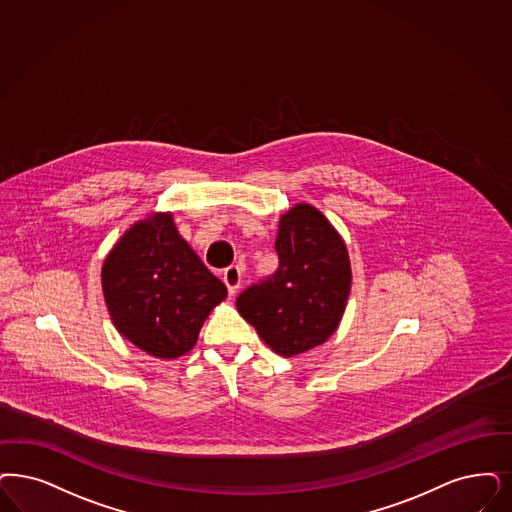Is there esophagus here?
Wrapping results in <instances>:
<instances>
[{
    "label": "esophagus",
    "instance_id": "esophagus-1",
    "mask_svg": "<svg viewBox=\"0 0 512 512\" xmlns=\"http://www.w3.org/2000/svg\"><path fill=\"white\" fill-rule=\"evenodd\" d=\"M241 277H243V271L239 265H231L224 271V283L228 286L229 294H235L239 290Z\"/></svg>",
    "mask_w": 512,
    "mask_h": 512
}]
</instances>
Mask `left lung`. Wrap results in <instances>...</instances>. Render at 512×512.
Returning a JSON list of instances; mask_svg holds the SVG:
<instances>
[{
  "label": "left lung",
  "mask_w": 512,
  "mask_h": 512,
  "mask_svg": "<svg viewBox=\"0 0 512 512\" xmlns=\"http://www.w3.org/2000/svg\"><path fill=\"white\" fill-rule=\"evenodd\" d=\"M275 250L279 269L247 288L237 298V311L271 351L296 357L322 345L340 326L351 262L338 229L309 203L281 216Z\"/></svg>",
  "instance_id": "8db88e82"
}]
</instances>
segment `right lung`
Masks as SVG:
<instances>
[{
	"label": "right lung",
	"mask_w": 512,
	"mask_h": 512,
	"mask_svg": "<svg viewBox=\"0 0 512 512\" xmlns=\"http://www.w3.org/2000/svg\"><path fill=\"white\" fill-rule=\"evenodd\" d=\"M102 294L115 330L155 359L186 355L228 288L180 237L172 212L134 222L102 264Z\"/></svg>",
	"instance_id": "add662e5"
}]
</instances>
